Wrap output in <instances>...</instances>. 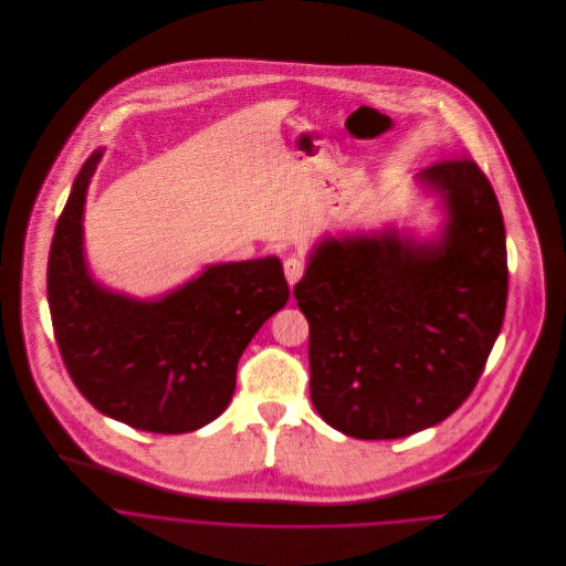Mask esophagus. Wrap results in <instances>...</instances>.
Returning <instances> with one entry per match:
<instances>
[{
	"instance_id": "1",
	"label": "esophagus",
	"mask_w": 566,
	"mask_h": 566,
	"mask_svg": "<svg viewBox=\"0 0 566 566\" xmlns=\"http://www.w3.org/2000/svg\"><path fill=\"white\" fill-rule=\"evenodd\" d=\"M284 275H286L289 286L293 289V286L300 282V277L304 275V262H302L300 258H289V260L284 262Z\"/></svg>"
}]
</instances>
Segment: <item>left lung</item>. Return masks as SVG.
I'll return each instance as SVG.
<instances>
[{"instance_id":"left-lung-1","label":"left lung","mask_w":566,"mask_h":566,"mask_svg":"<svg viewBox=\"0 0 566 566\" xmlns=\"http://www.w3.org/2000/svg\"><path fill=\"white\" fill-rule=\"evenodd\" d=\"M442 224L324 238L295 286L308 319L311 400L357 440H396L447 420L473 391L506 308L497 198L471 159L416 175Z\"/></svg>"}]
</instances>
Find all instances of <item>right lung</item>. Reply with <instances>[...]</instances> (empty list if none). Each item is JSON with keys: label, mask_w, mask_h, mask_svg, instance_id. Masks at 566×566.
<instances>
[{"label": "right lung", "mask_w": 566, "mask_h": 566, "mask_svg": "<svg viewBox=\"0 0 566 566\" xmlns=\"http://www.w3.org/2000/svg\"><path fill=\"white\" fill-rule=\"evenodd\" d=\"M104 155L77 172L49 255V306L71 380L106 418L150 433L198 431L235 391L238 361L289 302L280 258L209 264L150 300L97 282L84 253V205Z\"/></svg>", "instance_id": "obj_1"}]
</instances>
